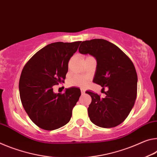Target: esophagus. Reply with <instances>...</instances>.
Listing matches in <instances>:
<instances>
[{"label":"esophagus","instance_id":"obj_1","mask_svg":"<svg viewBox=\"0 0 157 157\" xmlns=\"http://www.w3.org/2000/svg\"><path fill=\"white\" fill-rule=\"evenodd\" d=\"M85 92H86V90H85L84 89H83V88H81V94H85Z\"/></svg>","mask_w":157,"mask_h":157}]
</instances>
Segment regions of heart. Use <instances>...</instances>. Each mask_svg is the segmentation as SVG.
<instances>
[{"label":"heart","mask_w":157,"mask_h":157,"mask_svg":"<svg viewBox=\"0 0 157 157\" xmlns=\"http://www.w3.org/2000/svg\"><path fill=\"white\" fill-rule=\"evenodd\" d=\"M90 56H87L86 58H88ZM88 81L89 78L88 76L76 75L69 79L67 82V84L69 86L81 87V88H83V87L86 86V84L88 83Z\"/></svg>","instance_id":"b5f03b06"}]
</instances>
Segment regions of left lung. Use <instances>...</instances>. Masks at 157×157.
I'll return each mask as SVG.
<instances>
[{"label":"left lung","instance_id":"obj_1","mask_svg":"<svg viewBox=\"0 0 157 157\" xmlns=\"http://www.w3.org/2000/svg\"><path fill=\"white\" fill-rule=\"evenodd\" d=\"M78 51L96 58L93 82L104 90L108 88L104 98L86 92L92 98L88 109L90 119L100 127H116L127 117L136 99L138 77L133 63L120 48L105 40L84 41Z\"/></svg>","mask_w":157,"mask_h":157}]
</instances>
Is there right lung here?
Returning a JSON list of instances; mask_svg holds the SVG:
<instances>
[{"instance_id":"1","label":"right lung","mask_w":157,"mask_h":157,"mask_svg":"<svg viewBox=\"0 0 157 157\" xmlns=\"http://www.w3.org/2000/svg\"><path fill=\"white\" fill-rule=\"evenodd\" d=\"M81 41L55 42L37 51L22 69L19 94L22 105L30 119L40 128L51 131L69 122L81 96L78 88L67 89L56 94L53 87L64 83L70 58Z\"/></svg>"}]
</instances>
